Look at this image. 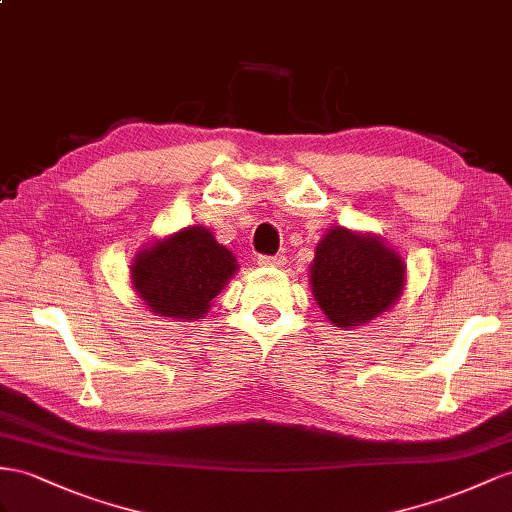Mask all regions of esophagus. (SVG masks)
<instances>
[{
    "mask_svg": "<svg viewBox=\"0 0 512 512\" xmlns=\"http://www.w3.org/2000/svg\"><path fill=\"white\" fill-rule=\"evenodd\" d=\"M257 264L264 268H281V266H285V257L283 255H259Z\"/></svg>",
    "mask_w": 512,
    "mask_h": 512,
    "instance_id": "1",
    "label": "esophagus"
}]
</instances>
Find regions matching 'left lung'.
I'll list each match as a JSON object with an SVG mask.
<instances>
[{"instance_id": "8db88e82", "label": "left lung", "mask_w": 512, "mask_h": 512, "mask_svg": "<svg viewBox=\"0 0 512 512\" xmlns=\"http://www.w3.org/2000/svg\"><path fill=\"white\" fill-rule=\"evenodd\" d=\"M309 285L322 313L352 329L396 305L404 290L402 257L372 233L333 227L318 242Z\"/></svg>"}]
</instances>
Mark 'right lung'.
I'll return each instance as SVG.
<instances>
[{"instance_id":"1","label":"right lung","mask_w":512,"mask_h":512,"mask_svg":"<svg viewBox=\"0 0 512 512\" xmlns=\"http://www.w3.org/2000/svg\"><path fill=\"white\" fill-rule=\"evenodd\" d=\"M131 285L155 316L201 320L238 270V259L212 231L192 225L155 240L134 257Z\"/></svg>"}]
</instances>
